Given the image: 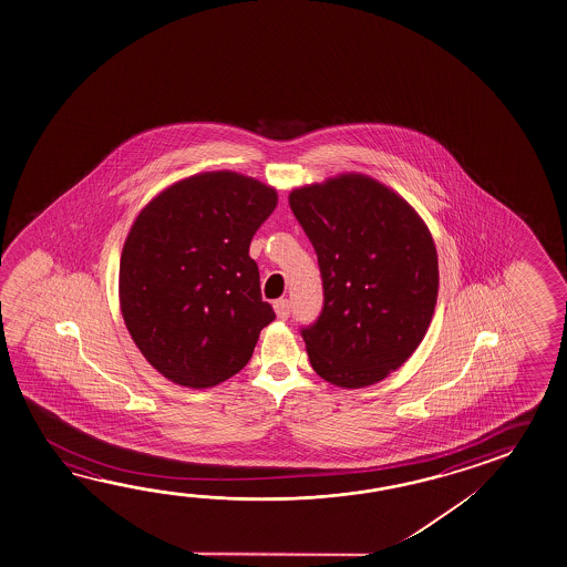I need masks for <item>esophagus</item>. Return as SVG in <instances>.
<instances>
[{"mask_svg":"<svg viewBox=\"0 0 567 567\" xmlns=\"http://www.w3.org/2000/svg\"><path fill=\"white\" fill-rule=\"evenodd\" d=\"M272 307H275V312H277V317H278V319H280V321H287V319H289V312H290L289 300H287V299L275 300V305H272Z\"/></svg>","mask_w":567,"mask_h":567,"instance_id":"obj_1","label":"esophagus"}]
</instances>
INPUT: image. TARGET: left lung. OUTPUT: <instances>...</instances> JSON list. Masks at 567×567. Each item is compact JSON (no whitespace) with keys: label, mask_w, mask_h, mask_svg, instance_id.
I'll return each mask as SVG.
<instances>
[{"label":"left lung","mask_w":567,"mask_h":567,"mask_svg":"<svg viewBox=\"0 0 567 567\" xmlns=\"http://www.w3.org/2000/svg\"><path fill=\"white\" fill-rule=\"evenodd\" d=\"M289 204L324 290L321 317L302 329L310 364L331 385H374L415 353L433 319V236L405 198L367 174L300 186Z\"/></svg>","instance_id":"8db88e82"}]
</instances>
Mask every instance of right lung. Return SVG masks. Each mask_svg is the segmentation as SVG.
I'll return each mask as SVG.
<instances>
[{
    "label": "right lung",
    "instance_id": "obj_1",
    "mask_svg": "<svg viewBox=\"0 0 567 567\" xmlns=\"http://www.w3.org/2000/svg\"><path fill=\"white\" fill-rule=\"evenodd\" d=\"M277 203L257 178L203 172L136 216L120 257V310L140 353L172 383H225L275 321L248 246Z\"/></svg>",
    "mask_w": 567,
    "mask_h": 567
}]
</instances>
